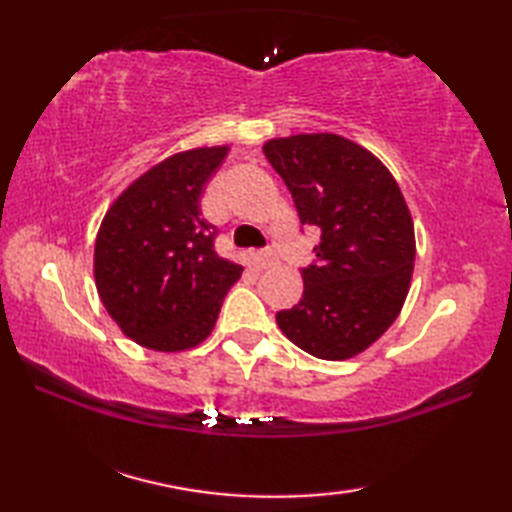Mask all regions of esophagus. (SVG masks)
Segmentation results:
<instances>
[{
    "label": "esophagus",
    "mask_w": 512,
    "mask_h": 512,
    "mask_svg": "<svg viewBox=\"0 0 512 512\" xmlns=\"http://www.w3.org/2000/svg\"><path fill=\"white\" fill-rule=\"evenodd\" d=\"M253 262H255L257 268H270L277 262V257H275L273 250H262V253H257L253 257Z\"/></svg>",
    "instance_id": "1"
}]
</instances>
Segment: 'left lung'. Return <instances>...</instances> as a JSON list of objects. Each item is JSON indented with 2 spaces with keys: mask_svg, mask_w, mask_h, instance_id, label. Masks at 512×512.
I'll use <instances>...</instances> for the list:
<instances>
[{
  "mask_svg": "<svg viewBox=\"0 0 512 512\" xmlns=\"http://www.w3.org/2000/svg\"><path fill=\"white\" fill-rule=\"evenodd\" d=\"M303 226L321 231L303 295L277 312L286 339L323 361H347L396 321L411 286L416 235L396 178L372 151L330 134L264 143Z\"/></svg>",
  "mask_w": 512,
  "mask_h": 512,
  "instance_id": "left-lung-1",
  "label": "left lung"
}]
</instances>
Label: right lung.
<instances>
[{"label": "right lung", "instance_id": "add662e5", "mask_svg": "<svg viewBox=\"0 0 512 512\" xmlns=\"http://www.w3.org/2000/svg\"><path fill=\"white\" fill-rule=\"evenodd\" d=\"M231 145L178 151L129 182L96 233L101 303L134 343L176 354L209 339L242 266L213 250L200 198Z\"/></svg>", "mask_w": 512, "mask_h": 512}]
</instances>
